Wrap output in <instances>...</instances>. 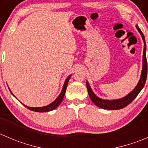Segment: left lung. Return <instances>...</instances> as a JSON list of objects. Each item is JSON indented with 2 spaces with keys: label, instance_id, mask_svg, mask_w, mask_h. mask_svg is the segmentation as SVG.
Listing matches in <instances>:
<instances>
[{
  "label": "left lung",
  "instance_id": "left-lung-1",
  "mask_svg": "<svg viewBox=\"0 0 148 148\" xmlns=\"http://www.w3.org/2000/svg\"><path fill=\"white\" fill-rule=\"evenodd\" d=\"M137 29L138 30L139 33L141 35L142 38H143V41H144V49H143V69H142L141 76H140V80H139L138 84L135 86V89L130 92L127 96L118 99H112V100H109V99H103L101 98L98 97L93 92L92 89H91L90 85L89 82L86 81V88H87V92L89 94V96L90 97L91 100L92 102L97 107H100V108L105 109V110H120V109L124 108L128 104H130L134 99H135L138 94L140 93V91L143 89L144 87L145 84L146 79H147V59H146V43L145 39L144 34L138 27V25H136Z\"/></svg>",
  "mask_w": 148,
  "mask_h": 148
}]
</instances>
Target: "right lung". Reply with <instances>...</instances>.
<instances>
[{"label":"right lung","mask_w":148,"mask_h":148,"mask_svg":"<svg viewBox=\"0 0 148 148\" xmlns=\"http://www.w3.org/2000/svg\"><path fill=\"white\" fill-rule=\"evenodd\" d=\"M71 75H69L66 79L64 84L63 88H62V92H61L60 95L58 96V97L56 98V99H55L53 102L51 103V104H48V105H46V106H44V107H28V106L23 104V103H21V104H23V105L25 106V107H26V108H28V110H32V111H34V112H47L53 110L54 109H56V107H59V104H61V102H62V100H63L64 97L65 93H66V89L67 84H68V82H69V79L71 78ZM8 89H9V88H8ZM9 90H10V92H11V91H10V89H9ZM11 94L13 95V96H14V95H13L12 92H11Z\"/></svg>","instance_id":"right-lung-1"}]
</instances>
